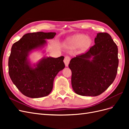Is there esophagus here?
Listing matches in <instances>:
<instances>
[{
    "label": "esophagus",
    "mask_w": 129,
    "mask_h": 129,
    "mask_svg": "<svg viewBox=\"0 0 129 129\" xmlns=\"http://www.w3.org/2000/svg\"><path fill=\"white\" fill-rule=\"evenodd\" d=\"M71 60V57L68 56H65L64 58V62L65 63V66L66 67H68V64L69 63V61Z\"/></svg>",
    "instance_id": "1"
}]
</instances>
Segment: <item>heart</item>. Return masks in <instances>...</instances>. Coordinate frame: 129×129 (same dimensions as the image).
<instances>
[{
    "label": "heart",
    "instance_id": "1",
    "mask_svg": "<svg viewBox=\"0 0 129 129\" xmlns=\"http://www.w3.org/2000/svg\"><path fill=\"white\" fill-rule=\"evenodd\" d=\"M91 40L84 34H79L74 36L69 39L68 42L74 46H80L83 45V47L86 49L91 44Z\"/></svg>",
    "mask_w": 129,
    "mask_h": 129
}]
</instances>
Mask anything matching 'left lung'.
<instances>
[{"mask_svg":"<svg viewBox=\"0 0 129 129\" xmlns=\"http://www.w3.org/2000/svg\"><path fill=\"white\" fill-rule=\"evenodd\" d=\"M93 56L92 60L89 58ZM72 85L77 94L96 96L115 80L118 66L117 46L107 33H99L95 45L84 53L72 58Z\"/></svg>","mask_w":129,"mask_h":129,"instance_id":"obj_1","label":"left lung"}]
</instances>
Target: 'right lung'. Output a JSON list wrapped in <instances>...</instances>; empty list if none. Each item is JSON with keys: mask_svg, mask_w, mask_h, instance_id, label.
Here are the masks:
<instances>
[{"mask_svg": "<svg viewBox=\"0 0 129 129\" xmlns=\"http://www.w3.org/2000/svg\"><path fill=\"white\" fill-rule=\"evenodd\" d=\"M55 32L29 33L14 43L9 58V73L12 81L23 95L30 98L47 96L51 92L54 78L65 67L64 56L47 57L40 61L36 68L30 67L27 60L30 50L52 39Z\"/></svg>", "mask_w": 129, "mask_h": 129, "instance_id": "right-lung-1", "label": "right lung"}]
</instances>
